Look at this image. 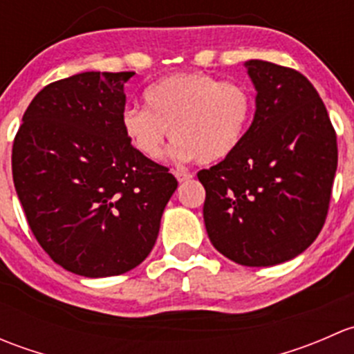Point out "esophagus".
Masks as SVG:
<instances>
[{
  "mask_svg": "<svg viewBox=\"0 0 354 354\" xmlns=\"http://www.w3.org/2000/svg\"><path fill=\"white\" fill-rule=\"evenodd\" d=\"M173 174L174 176H176V180L180 181H188V180H192V178H194V174H190V173H187V171H173Z\"/></svg>",
  "mask_w": 354,
  "mask_h": 354,
  "instance_id": "esophagus-1",
  "label": "esophagus"
}]
</instances>
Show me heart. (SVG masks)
Segmentation results:
<instances>
[{
  "instance_id": "b5f03b06",
  "label": "heart",
  "mask_w": 354,
  "mask_h": 354,
  "mask_svg": "<svg viewBox=\"0 0 354 354\" xmlns=\"http://www.w3.org/2000/svg\"><path fill=\"white\" fill-rule=\"evenodd\" d=\"M144 102L145 109L127 108L121 114V128L133 151L157 160L169 131L171 156L198 164H216L233 154L255 108L245 84L198 71L160 78L145 88Z\"/></svg>"
}]
</instances>
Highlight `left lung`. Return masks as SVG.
I'll return each instance as SVG.
<instances>
[{"instance_id":"left-lung-1","label":"left lung","mask_w":354,"mask_h":354,"mask_svg":"<svg viewBox=\"0 0 354 354\" xmlns=\"http://www.w3.org/2000/svg\"><path fill=\"white\" fill-rule=\"evenodd\" d=\"M257 111L240 147L198 171L203 221L217 252L248 267L286 262L315 241L329 212L337 137L308 78L246 62Z\"/></svg>"}]
</instances>
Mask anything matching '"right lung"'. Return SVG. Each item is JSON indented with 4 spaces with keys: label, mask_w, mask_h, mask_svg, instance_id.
I'll return each instance as SVG.
<instances>
[{
    "label": "right lung",
    "mask_w": 354,
    "mask_h": 354,
    "mask_svg": "<svg viewBox=\"0 0 354 354\" xmlns=\"http://www.w3.org/2000/svg\"><path fill=\"white\" fill-rule=\"evenodd\" d=\"M133 71H85L46 85L12 149L17 195L37 243L85 277L128 272L156 245L178 181L121 128Z\"/></svg>",
    "instance_id": "right-lung-1"
}]
</instances>
